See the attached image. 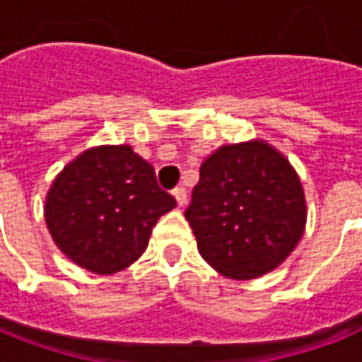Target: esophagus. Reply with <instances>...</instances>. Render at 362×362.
<instances>
[{
    "label": "esophagus",
    "mask_w": 362,
    "mask_h": 362,
    "mask_svg": "<svg viewBox=\"0 0 362 362\" xmlns=\"http://www.w3.org/2000/svg\"><path fill=\"white\" fill-rule=\"evenodd\" d=\"M172 194H174L175 201H177V206H185L187 204V190L183 187H177Z\"/></svg>",
    "instance_id": "esophagus-1"
}]
</instances>
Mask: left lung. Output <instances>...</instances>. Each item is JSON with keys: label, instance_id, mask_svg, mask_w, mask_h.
<instances>
[{"label": "left lung", "instance_id": "left-lung-1", "mask_svg": "<svg viewBox=\"0 0 362 362\" xmlns=\"http://www.w3.org/2000/svg\"><path fill=\"white\" fill-rule=\"evenodd\" d=\"M185 217L210 267L230 279H254L279 267L299 243L305 194L270 145H225L201 165Z\"/></svg>", "mask_w": 362, "mask_h": 362}]
</instances>
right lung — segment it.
Masks as SVG:
<instances>
[{
    "label": "right lung",
    "instance_id": "add662e5",
    "mask_svg": "<svg viewBox=\"0 0 362 362\" xmlns=\"http://www.w3.org/2000/svg\"><path fill=\"white\" fill-rule=\"evenodd\" d=\"M175 199L129 145L98 146L63 168L45 201L59 250L85 270L108 276L130 267Z\"/></svg>",
    "mask_w": 362,
    "mask_h": 362
}]
</instances>
